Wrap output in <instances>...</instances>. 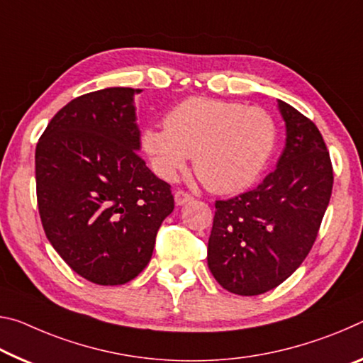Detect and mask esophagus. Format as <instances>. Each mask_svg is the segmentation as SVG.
<instances>
[{
	"mask_svg": "<svg viewBox=\"0 0 363 363\" xmlns=\"http://www.w3.org/2000/svg\"><path fill=\"white\" fill-rule=\"evenodd\" d=\"M174 200H176V205H186L187 202H191L192 200V195L187 194L186 191H176L174 192Z\"/></svg>",
	"mask_w": 363,
	"mask_h": 363,
	"instance_id": "obj_1",
	"label": "esophagus"
}]
</instances>
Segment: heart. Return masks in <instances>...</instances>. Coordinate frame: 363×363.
<instances>
[{
  "mask_svg": "<svg viewBox=\"0 0 363 363\" xmlns=\"http://www.w3.org/2000/svg\"><path fill=\"white\" fill-rule=\"evenodd\" d=\"M164 129L148 125L140 145L153 171L174 181L189 157L208 191L234 194L257 181L276 143V124L263 108L192 96L163 118Z\"/></svg>",
  "mask_w": 363,
  "mask_h": 363,
  "instance_id": "1",
  "label": "heart"
}]
</instances>
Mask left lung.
<instances>
[{
	"instance_id": "1",
	"label": "left lung",
	"mask_w": 363,
	"mask_h": 363,
	"mask_svg": "<svg viewBox=\"0 0 363 363\" xmlns=\"http://www.w3.org/2000/svg\"><path fill=\"white\" fill-rule=\"evenodd\" d=\"M286 147L276 169L252 191L216 200L208 268L224 289L258 296L301 267L318 234L333 191V166L320 130L278 100Z\"/></svg>"
}]
</instances>
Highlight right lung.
Listing matches in <instances>:
<instances>
[{
    "label": "right lung",
    "mask_w": 363,
    "mask_h": 363,
    "mask_svg": "<svg viewBox=\"0 0 363 363\" xmlns=\"http://www.w3.org/2000/svg\"><path fill=\"white\" fill-rule=\"evenodd\" d=\"M137 94L111 87L77 96L50 121L35 150L45 234L74 272L100 286L129 283L147 267L174 210L171 186L137 153Z\"/></svg>",
    "instance_id": "1"
}]
</instances>
